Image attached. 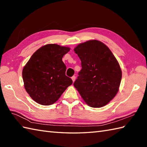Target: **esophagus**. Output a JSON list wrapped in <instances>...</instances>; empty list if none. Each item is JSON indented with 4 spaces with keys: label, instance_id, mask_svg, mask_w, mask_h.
<instances>
[{
    "label": "esophagus",
    "instance_id": "1",
    "mask_svg": "<svg viewBox=\"0 0 147 147\" xmlns=\"http://www.w3.org/2000/svg\"><path fill=\"white\" fill-rule=\"evenodd\" d=\"M71 79H72V80H73V82H74V81H75V80H76V76H73V77L71 78Z\"/></svg>",
    "mask_w": 147,
    "mask_h": 147
}]
</instances>
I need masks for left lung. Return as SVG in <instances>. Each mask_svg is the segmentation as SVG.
Masks as SVG:
<instances>
[{
    "mask_svg": "<svg viewBox=\"0 0 147 147\" xmlns=\"http://www.w3.org/2000/svg\"><path fill=\"white\" fill-rule=\"evenodd\" d=\"M82 61V70L74 83L89 106L102 107L114 98L119 88L122 71L117 59L104 43L96 40L74 49Z\"/></svg>",
    "mask_w": 147,
    "mask_h": 147,
    "instance_id": "left-lung-1",
    "label": "left lung"
}]
</instances>
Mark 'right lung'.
<instances>
[{"label": "right lung", "instance_id": "add662e5", "mask_svg": "<svg viewBox=\"0 0 147 147\" xmlns=\"http://www.w3.org/2000/svg\"><path fill=\"white\" fill-rule=\"evenodd\" d=\"M70 51L67 47L47 44L34 53L23 69L24 88L34 101L50 105L60 98L73 83L65 75L63 56Z\"/></svg>", "mask_w": 147, "mask_h": 147}]
</instances>
